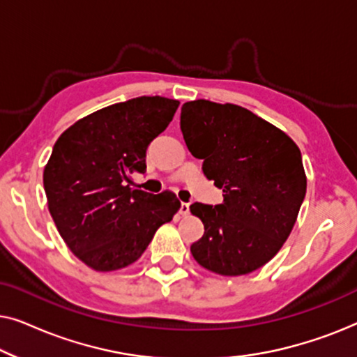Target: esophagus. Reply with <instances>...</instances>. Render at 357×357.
<instances>
[{"label": "esophagus", "mask_w": 357, "mask_h": 357, "mask_svg": "<svg viewBox=\"0 0 357 357\" xmlns=\"http://www.w3.org/2000/svg\"><path fill=\"white\" fill-rule=\"evenodd\" d=\"M178 213H180V216H188V213H190V204H188V203H182V204H180Z\"/></svg>", "instance_id": "34e87169"}]
</instances>
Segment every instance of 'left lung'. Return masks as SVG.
Returning a JSON list of instances; mask_svg holds the SVG:
<instances>
[{
  "instance_id": "obj_1",
  "label": "left lung",
  "mask_w": 357,
  "mask_h": 357,
  "mask_svg": "<svg viewBox=\"0 0 357 357\" xmlns=\"http://www.w3.org/2000/svg\"><path fill=\"white\" fill-rule=\"evenodd\" d=\"M180 130L203 172L222 188L218 206L193 203L204 234L190 247L198 265L242 276L266 265L297 221L307 190L301 149L284 131L234 104L185 102Z\"/></svg>"
}]
</instances>
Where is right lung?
<instances>
[{
  "mask_svg": "<svg viewBox=\"0 0 357 357\" xmlns=\"http://www.w3.org/2000/svg\"><path fill=\"white\" fill-rule=\"evenodd\" d=\"M178 100L143 96L77 120L43 169L48 211L68 248L99 273L130 266L180 209L175 193L131 190L146 149L172 121Z\"/></svg>",
  "mask_w": 357,
  "mask_h": 357,
  "instance_id": "1",
  "label": "right lung"
}]
</instances>
